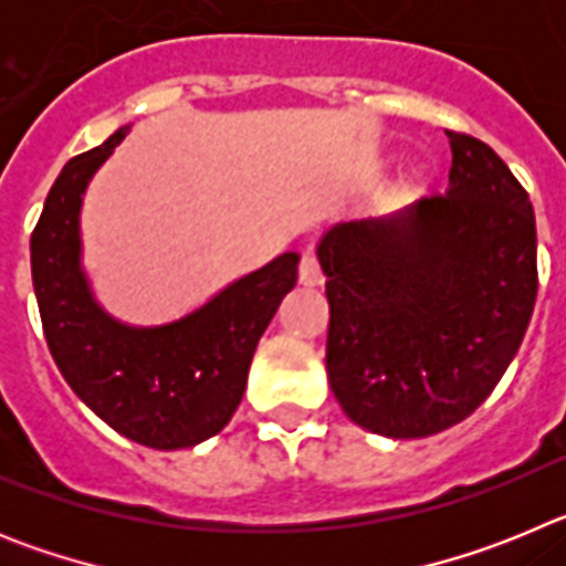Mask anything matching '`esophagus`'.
<instances>
[{
  "mask_svg": "<svg viewBox=\"0 0 566 566\" xmlns=\"http://www.w3.org/2000/svg\"><path fill=\"white\" fill-rule=\"evenodd\" d=\"M297 274H300V283H303V286H319V283H323L319 260L312 249H308V252H303V258H300Z\"/></svg>",
  "mask_w": 566,
  "mask_h": 566,
  "instance_id": "esophagus-1",
  "label": "esophagus"
}]
</instances>
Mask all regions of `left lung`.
<instances>
[{
	"label": "left lung",
	"mask_w": 566,
	"mask_h": 566,
	"mask_svg": "<svg viewBox=\"0 0 566 566\" xmlns=\"http://www.w3.org/2000/svg\"><path fill=\"white\" fill-rule=\"evenodd\" d=\"M444 133L448 192L339 223L317 247L332 391L352 422L394 439L476 411L516 357L538 294L527 189L488 144Z\"/></svg>",
	"instance_id": "left-lung-1"
}]
</instances>
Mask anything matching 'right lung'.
<instances>
[{
  "label": "right lung",
  "instance_id": "add662e5",
  "mask_svg": "<svg viewBox=\"0 0 566 566\" xmlns=\"http://www.w3.org/2000/svg\"><path fill=\"white\" fill-rule=\"evenodd\" d=\"M127 127L64 164L30 234V269L48 348L76 397L122 437L155 451L192 448L238 411L260 334L297 280L286 252L161 328L109 319L78 269V209Z\"/></svg>",
  "mask_w": 566,
  "mask_h": 566
}]
</instances>
